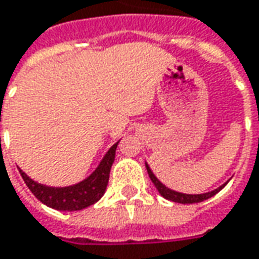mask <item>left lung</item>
<instances>
[{"label":"left lung","mask_w":259,"mask_h":259,"mask_svg":"<svg viewBox=\"0 0 259 259\" xmlns=\"http://www.w3.org/2000/svg\"><path fill=\"white\" fill-rule=\"evenodd\" d=\"M146 168H147V173H149V177L150 180L153 181V184L156 186V189L159 191L161 196L164 197L166 200H170V201H174V203H180V204H194V203H201L204 200H208L210 197L215 196L218 191L221 189H224L226 184L220 186L218 189L212 190V191H208V193H204V194H184V193H179V191H174V190L166 187L161 181H159V179L153 174V171L150 170L149 164L146 163Z\"/></svg>","instance_id":"left-lung-1"}]
</instances>
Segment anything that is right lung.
<instances>
[{"mask_svg":"<svg viewBox=\"0 0 259 259\" xmlns=\"http://www.w3.org/2000/svg\"><path fill=\"white\" fill-rule=\"evenodd\" d=\"M117 144L119 142L107 150L105 157L99 163V166L96 167V170L88 179L73 186L49 187V186H44L29 179L21 168H19V173L28 186V189L32 191L33 196L45 205L59 211L83 210L96 201H99L102 196L105 194L107 181H109V173L115 161Z\"/></svg>","mask_w":259,"mask_h":259,"instance_id":"1","label":"right lung"}]
</instances>
